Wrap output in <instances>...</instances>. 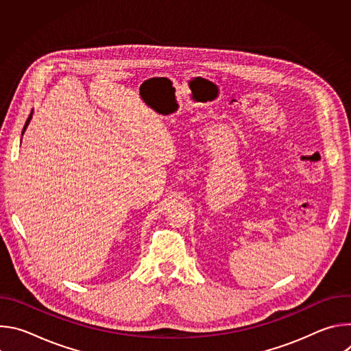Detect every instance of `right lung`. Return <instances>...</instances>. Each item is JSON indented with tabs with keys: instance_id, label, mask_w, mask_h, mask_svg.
Segmentation results:
<instances>
[{
	"instance_id": "obj_1",
	"label": "right lung",
	"mask_w": 351,
	"mask_h": 351,
	"mask_svg": "<svg viewBox=\"0 0 351 351\" xmlns=\"http://www.w3.org/2000/svg\"><path fill=\"white\" fill-rule=\"evenodd\" d=\"M32 118H33V110H32V112H30V115H29V118H27V121H26V123H25V126H23V130H22V136L25 134V132H26V129H27V126H29V123H30Z\"/></svg>"
}]
</instances>
